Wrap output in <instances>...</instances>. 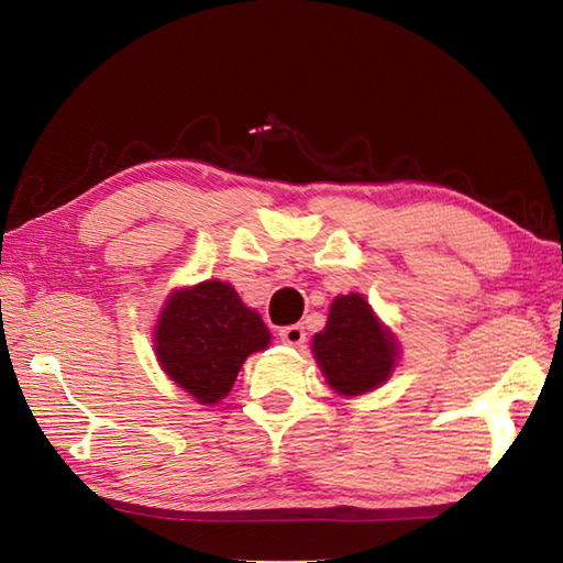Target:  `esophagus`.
I'll list each match as a JSON object with an SVG mask.
<instances>
[{
  "mask_svg": "<svg viewBox=\"0 0 563 563\" xmlns=\"http://www.w3.org/2000/svg\"><path fill=\"white\" fill-rule=\"evenodd\" d=\"M279 340L284 342V345L298 347L306 340V330H303V325H286L279 330Z\"/></svg>",
  "mask_w": 563,
  "mask_h": 563,
  "instance_id": "34e87169",
  "label": "esophagus"
}]
</instances>
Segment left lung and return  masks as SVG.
<instances>
[{"instance_id": "obj_1", "label": "left lung", "mask_w": 563, "mask_h": 563, "mask_svg": "<svg viewBox=\"0 0 563 563\" xmlns=\"http://www.w3.org/2000/svg\"><path fill=\"white\" fill-rule=\"evenodd\" d=\"M313 354L325 382L340 396H360L391 376L398 342L364 296L347 294L332 301L325 328L313 338Z\"/></svg>"}]
</instances>
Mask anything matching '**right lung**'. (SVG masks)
Segmentation results:
<instances>
[{"mask_svg": "<svg viewBox=\"0 0 563 563\" xmlns=\"http://www.w3.org/2000/svg\"><path fill=\"white\" fill-rule=\"evenodd\" d=\"M269 330L231 284L209 279L172 294L155 325L165 374L197 404L225 398L252 352L267 350Z\"/></svg>", "mask_w": 563, "mask_h": 563, "instance_id": "1", "label": "right lung"}]
</instances>
